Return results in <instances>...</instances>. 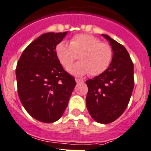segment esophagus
I'll return each mask as SVG.
<instances>
[{
  "mask_svg": "<svg viewBox=\"0 0 151 151\" xmlns=\"http://www.w3.org/2000/svg\"><path fill=\"white\" fill-rule=\"evenodd\" d=\"M75 81H76V83H83V80L82 79H78V78H76Z\"/></svg>",
  "mask_w": 151,
  "mask_h": 151,
  "instance_id": "obj_1",
  "label": "esophagus"
}]
</instances>
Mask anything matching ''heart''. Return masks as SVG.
<instances>
[{"label": "heart", "instance_id": "1", "mask_svg": "<svg viewBox=\"0 0 151 151\" xmlns=\"http://www.w3.org/2000/svg\"><path fill=\"white\" fill-rule=\"evenodd\" d=\"M56 56L60 64L68 68L79 55L80 62L68 68L70 74L83 76L89 73L91 76L103 74L109 67L113 51L109 44L103 43L97 37L80 33L73 36L70 45L62 41L56 45Z\"/></svg>", "mask_w": 151, "mask_h": 151}]
</instances>
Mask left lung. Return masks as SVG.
I'll use <instances>...</instances> for the list:
<instances>
[{
    "label": "left lung",
    "mask_w": 151,
    "mask_h": 151,
    "mask_svg": "<svg viewBox=\"0 0 151 151\" xmlns=\"http://www.w3.org/2000/svg\"><path fill=\"white\" fill-rule=\"evenodd\" d=\"M112 46L110 65L103 74L88 80L86 107L91 118L101 124H109L123 114L134 86L133 64L127 50L108 35L102 34Z\"/></svg>",
    "instance_id": "1"
}]
</instances>
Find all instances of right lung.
Masks as SVG:
<instances>
[{"instance_id":"1","label":"right lung","mask_w":151,"mask_h":151,"mask_svg":"<svg viewBox=\"0 0 151 151\" xmlns=\"http://www.w3.org/2000/svg\"><path fill=\"white\" fill-rule=\"evenodd\" d=\"M67 33L41 35L25 48L17 63L21 102L31 116L44 123H53L61 118L76 86L55 52L56 45Z\"/></svg>"}]
</instances>
